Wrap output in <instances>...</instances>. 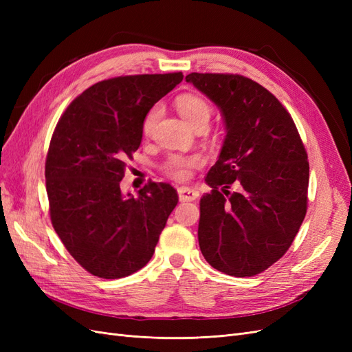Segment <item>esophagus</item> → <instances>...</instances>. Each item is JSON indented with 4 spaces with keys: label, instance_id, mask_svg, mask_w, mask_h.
<instances>
[{
    "label": "esophagus",
    "instance_id": "1",
    "mask_svg": "<svg viewBox=\"0 0 352 352\" xmlns=\"http://www.w3.org/2000/svg\"><path fill=\"white\" fill-rule=\"evenodd\" d=\"M177 194H179V199L184 201V202H188V201H195L198 197H199V192L192 188H186V186H182L177 189Z\"/></svg>",
    "mask_w": 352,
    "mask_h": 352
}]
</instances>
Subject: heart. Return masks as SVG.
<instances>
[{
	"instance_id": "heart-1",
	"label": "heart",
	"mask_w": 352,
	"mask_h": 352,
	"mask_svg": "<svg viewBox=\"0 0 352 352\" xmlns=\"http://www.w3.org/2000/svg\"><path fill=\"white\" fill-rule=\"evenodd\" d=\"M176 109L184 117L185 122L195 129L198 126H208L211 117L210 104L194 94H185L176 98ZM160 109L153 107L146 113L142 122V133L150 135L158 120ZM199 157H184V155H172L164 164V172L167 176L176 180H186L190 177V170L199 164Z\"/></svg>"
}]
</instances>
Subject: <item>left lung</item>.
<instances>
[{
  "instance_id": "left-lung-1",
  "label": "left lung",
  "mask_w": 352,
  "mask_h": 352,
  "mask_svg": "<svg viewBox=\"0 0 352 352\" xmlns=\"http://www.w3.org/2000/svg\"><path fill=\"white\" fill-rule=\"evenodd\" d=\"M186 82L217 105L226 126L206 177L212 189L199 201V250L216 270L250 278L282 258L301 228L310 177L305 146L291 114L252 79L190 73ZM233 182L240 192L230 195Z\"/></svg>"
}]
</instances>
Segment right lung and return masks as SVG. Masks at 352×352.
I'll return each instance as SVG.
<instances>
[{
  "label": "right lung",
  "instance_id": "right-lung-1",
  "mask_svg": "<svg viewBox=\"0 0 352 352\" xmlns=\"http://www.w3.org/2000/svg\"><path fill=\"white\" fill-rule=\"evenodd\" d=\"M182 79L177 72L101 80L70 102L52 133L45 160L52 228L101 279L141 270L177 204L170 184L150 180L138 197H124L120 182L141 145L144 117Z\"/></svg>",
  "mask_w": 352,
  "mask_h": 352
}]
</instances>
